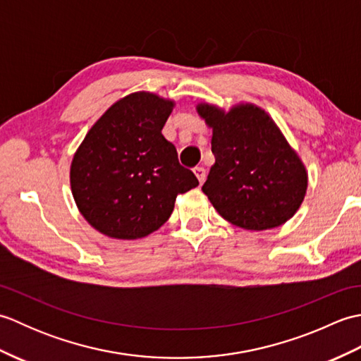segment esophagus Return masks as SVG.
Segmentation results:
<instances>
[{
    "instance_id": "obj_1",
    "label": "esophagus",
    "mask_w": 361,
    "mask_h": 361,
    "mask_svg": "<svg viewBox=\"0 0 361 361\" xmlns=\"http://www.w3.org/2000/svg\"><path fill=\"white\" fill-rule=\"evenodd\" d=\"M194 173H195V176L198 178V181H200V185H202V183H204V180H206L204 167H195L194 169Z\"/></svg>"
}]
</instances>
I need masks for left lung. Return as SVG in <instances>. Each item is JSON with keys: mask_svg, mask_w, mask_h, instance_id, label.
I'll use <instances>...</instances> for the list:
<instances>
[{"mask_svg": "<svg viewBox=\"0 0 361 361\" xmlns=\"http://www.w3.org/2000/svg\"><path fill=\"white\" fill-rule=\"evenodd\" d=\"M197 111L212 128L216 157L202 190L220 216L251 231L293 217L307 190V171L268 113L252 104L229 111L198 104Z\"/></svg>", "mask_w": 361, "mask_h": 361, "instance_id": "1", "label": "left lung"}]
</instances>
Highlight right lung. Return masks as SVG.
Masks as SVG:
<instances>
[{
    "mask_svg": "<svg viewBox=\"0 0 361 361\" xmlns=\"http://www.w3.org/2000/svg\"><path fill=\"white\" fill-rule=\"evenodd\" d=\"M173 105L147 91L122 97L74 153V202L99 233L122 240L149 235L171 217L176 195L198 186L161 133Z\"/></svg>",
    "mask_w": 361,
    "mask_h": 361,
    "instance_id": "add662e5",
    "label": "right lung"
}]
</instances>
